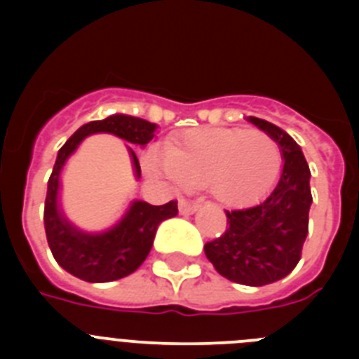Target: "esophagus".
Returning a JSON list of instances; mask_svg holds the SVG:
<instances>
[{
  "instance_id": "34e87169",
  "label": "esophagus",
  "mask_w": 359,
  "mask_h": 359,
  "mask_svg": "<svg viewBox=\"0 0 359 359\" xmlns=\"http://www.w3.org/2000/svg\"><path fill=\"white\" fill-rule=\"evenodd\" d=\"M198 208H199V205H198V203H194V201H187V199L180 201V214H182V215L194 214Z\"/></svg>"
}]
</instances>
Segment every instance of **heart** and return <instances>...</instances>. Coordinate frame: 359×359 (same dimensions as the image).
I'll use <instances>...</instances> for the list:
<instances>
[{"instance_id":"obj_1","label":"heart","mask_w":359,"mask_h":359,"mask_svg":"<svg viewBox=\"0 0 359 359\" xmlns=\"http://www.w3.org/2000/svg\"><path fill=\"white\" fill-rule=\"evenodd\" d=\"M147 169L176 189L207 185L228 207H244L277 182L282 152L266 133L201 128L185 133L170 149H154Z\"/></svg>"}]
</instances>
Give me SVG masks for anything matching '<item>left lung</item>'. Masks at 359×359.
<instances>
[{
  "label": "left lung",
  "instance_id": "obj_1",
  "mask_svg": "<svg viewBox=\"0 0 359 359\" xmlns=\"http://www.w3.org/2000/svg\"><path fill=\"white\" fill-rule=\"evenodd\" d=\"M282 152L280 177L259 205L226 210V231L205 244L219 275L244 286H266L290 275L302 255L313 203L309 165L300 145L275 123L250 116Z\"/></svg>",
  "mask_w": 359,
  "mask_h": 359
}]
</instances>
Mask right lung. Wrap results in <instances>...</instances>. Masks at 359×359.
<instances>
[{"mask_svg":"<svg viewBox=\"0 0 359 359\" xmlns=\"http://www.w3.org/2000/svg\"><path fill=\"white\" fill-rule=\"evenodd\" d=\"M156 123L129 115H111L104 120H93L69 136L57 152L52 176L48 180L46 201H44V230L57 264L73 277L86 282H111L128 277L140 268L152 248V241L161 221L177 214V203L149 205L145 201L131 203L113 228L100 233H88L69 223L59 205L61 170L66 160L81 145L86 136L95 133H109L136 147H145L154 138ZM135 176L140 180V163L136 152L129 147Z\"/></svg>","mask_w":359,"mask_h":359,"instance_id":"add662e5","label":"right lung"}]
</instances>
